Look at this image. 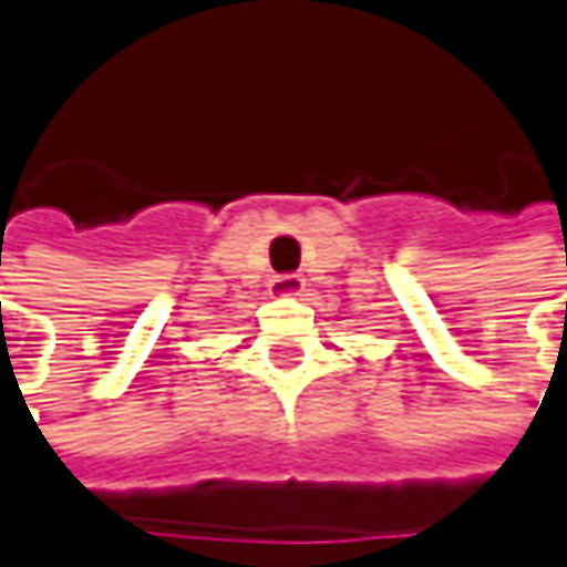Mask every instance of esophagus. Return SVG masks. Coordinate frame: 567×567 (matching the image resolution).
I'll use <instances>...</instances> for the list:
<instances>
[{
	"instance_id": "1",
	"label": "esophagus",
	"mask_w": 567,
	"mask_h": 567,
	"mask_svg": "<svg viewBox=\"0 0 567 567\" xmlns=\"http://www.w3.org/2000/svg\"><path fill=\"white\" fill-rule=\"evenodd\" d=\"M300 291H303V279L295 272H282L269 282V295H276V298H295Z\"/></svg>"
}]
</instances>
